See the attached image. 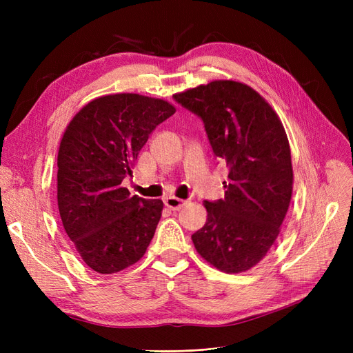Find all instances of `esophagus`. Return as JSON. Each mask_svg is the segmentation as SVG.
<instances>
[{
	"mask_svg": "<svg viewBox=\"0 0 353 353\" xmlns=\"http://www.w3.org/2000/svg\"><path fill=\"white\" fill-rule=\"evenodd\" d=\"M185 200L178 199V197H166L165 199V206L170 210H179L183 206H185Z\"/></svg>",
	"mask_w": 353,
	"mask_h": 353,
	"instance_id": "esophagus-1",
	"label": "esophagus"
}]
</instances>
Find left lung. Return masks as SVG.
I'll return each mask as SVG.
<instances>
[{"mask_svg": "<svg viewBox=\"0 0 353 353\" xmlns=\"http://www.w3.org/2000/svg\"><path fill=\"white\" fill-rule=\"evenodd\" d=\"M174 99L201 117L213 153L230 168L225 199L203 203L197 253L216 270L244 272L279 237L293 193L290 144L279 114L259 92L231 79L212 81Z\"/></svg>", "mask_w": 353, "mask_h": 353, "instance_id": "1", "label": "left lung"}]
</instances>
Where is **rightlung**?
Here are the masks:
<instances>
[{
	"instance_id": "right-lung-1",
	"label": "right lung",
	"mask_w": 353,
	"mask_h": 353,
	"mask_svg": "<svg viewBox=\"0 0 353 353\" xmlns=\"http://www.w3.org/2000/svg\"><path fill=\"white\" fill-rule=\"evenodd\" d=\"M162 99L123 92L94 99L73 116L57 156L63 227L82 261L114 274L140 261L162 216V200L122 187L154 128L175 113Z\"/></svg>"
}]
</instances>
